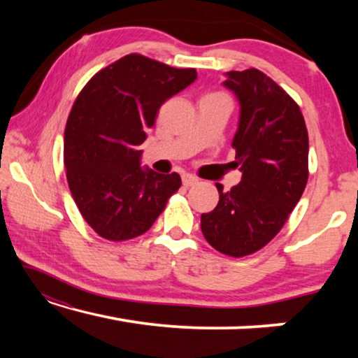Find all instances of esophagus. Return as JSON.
<instances>
[{"label":"esophagus","mask_w":358,"mask_h":358,"mask_svg":"<svg viewBox=\"0 0 358 358\" xmlns=\"http://www.w3.org/2000/svg\"><path fill=\"white\" fill-rule=\"evenodd\" d=\"M199 183V180L194 177V175H191V173H185L183 175V185L186 186V187H189V186H194V185H197Z\"/></svg>","instance_id":"34e87169"}]
</instances>
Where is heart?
<instances>
[{"label": "heart", "mask_w": 358, "mask_h": 358, "mask_svg": "<svg viewBox=\"0 0 358 358\" xmlns=\"http://www.w3.org/2000/svg\"><path fill=\"white\" fill-rule=\"evenodd\" d=\"M208 96H222V94H217V93H213V94H208Z\"/></svg>", "instance_id": "1"}]
</instances>
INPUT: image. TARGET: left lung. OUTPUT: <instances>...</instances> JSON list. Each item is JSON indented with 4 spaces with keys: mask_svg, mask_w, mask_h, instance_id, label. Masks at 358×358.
<instances>
[{
    "mask_svg": "<svg viewBox=\"0 0 358 358\" xmlns=\"http://www.w3.org/2000/svg\"><path fill=\"white\" fill-rule=\"evenodd\" d=\"M224 87L237 96L238 129L232 147L241 181L202 213L205 240L226 256L243 257L282 229L308 181V131L300 107L259 69L226 72Z\"/></svg>",
    "mask_w": 358,
    "mask_h": 358,
    "instance_id": "8db88e82",
    "label": "left lung"
}]
</instances>
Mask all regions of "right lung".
<instances>
[{"instance_id":"add662e5","label":"right lung","mask_w":358,"mask_h":358,"mask_svg":"<svg viewBox=\"0 0 358 358\" xmlns=\"http://www.w3.org/2000/svg\"><path fill=\"white\" fill-rule=\"evenodd\" d=\"M196 78V69L131 53L101 69L77 96L64 131L66 177L83 220L102 238L145 234L178 191V173L141 167V145L161 106Z\"/></svg>"}]
</instances>
